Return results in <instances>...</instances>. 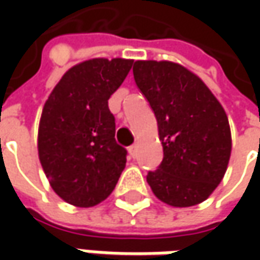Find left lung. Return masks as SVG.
I'll list each match as a JSON object with an SVG mask.
<instances>
[{
    "instance_id": "left-lung-1",
    "label": "left lung",
    "mask_w": 260,
    "mask_h": 260,
    "mask_svg": "<svg viewBox=\"0 0 260 260\" xmlns=\"http://www.w3.org/2000/svg\"><path fill=\"white\" fill-rule=\"evenodd\" d=\"M136 66L91 59L71 68L49 95L39 124V159L52 189L75 207H94L114 191L125 168L108 100Z\"/></svg>"
}]
</instances>
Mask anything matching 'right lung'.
Wrapping results in <instances>:
<instances>
[{"label": "right lung", "instance_id": "right-lung-1", "mask_svg": "<svg viewBox=\"0 0 260 260\" xmlns=\"http://www.w3.org/2000/svg\"><path fill=\"white\" fill-rule=\"evenodd\" d=\"M136 85L157 123L162 162L146 179L172 207L205 201L221 182L232 152L225 115L204 95L203 81L172 62H137Z\"/></svg>", "mask_w": 260, "mask_h": 260}]
</instances>
